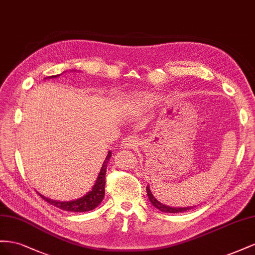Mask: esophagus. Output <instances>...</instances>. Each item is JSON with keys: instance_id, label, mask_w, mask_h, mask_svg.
Listing matches in <instances>:
<instances>
[{"instance_id": "esophagus-1", "label": "esophagus", "mask_w": 255, "mask_h": 255, "mask_svg": "<svg viewBox=\"0 0 255 255\" xmlns=\"http://www.w3.org/2000/svg\"><path fill=\"white\" fill-rule=\"evenodd\" d=\"M136 145H137L136 137L135 136H128V137H126V139H124L122 141L121 146H122V148L130 149V148H134Z\"/></svg>"}]
</instances>
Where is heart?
I'll list each match as a JSON object with an SVG mask.
<instances>
[{
    "label": "heart",
    "mask_w": 255,
    "mask_h": 255,
    "mask_svg": "<svg viewBox=\"0 0 255 255\" xmlns=\"http://www.w3.org/2000/svg\"><path fill=\"white\" fill-rule=\"evenodd\" d=\"M145 98H147V96H145V95H137V99L143 100V99H145Z\"/></svg>",
    "instance_id": "obj_1"
}]
</instances>
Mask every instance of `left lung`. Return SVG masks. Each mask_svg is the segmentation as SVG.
<instances>
[{"label":"left lung","instance_id":"left-lung-1","mask_svg":"<svg viewBox=\"0 0 255 255\" xmlns=\"http://www.w3.org/2000/svg\"><path fill=\"white\" fill-rule=\"evenodd\" d=\"M146 192H147V196H148V199H149L151 204L154 205L157 209H159L160 212L169 213V214H177V213H183V212H186V210H189V209H192L193 208V206H190V207H170V206L163 205L162 203H160L155 198L154 194L151 193L150 189H149V185L146 186Z\"/></svg>","mask_w":255,"mask_h":255}]
</instances>
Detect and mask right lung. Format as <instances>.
<instances>
[{"label":"right lung","instance_id":"obj_1","mask_svg":"<svg viewBox=\"0 0 255 255\" xmlns=\"http://www.w3.org/2000/svg\"><path fill=\"white\" fill-rule=\"evenodd\" d=\"M60 77V75L56 76H50L48 77L49 79ZM47 79V78H45ZM112 154L111 151L108 152V155L106 157L105 162L103 163V166H101L100 172L98 174V177L95 185L93 186L92 190L90 192H87L84 196L74 201H68V202H61V201H54L46 198V196L41 195L39 192L38 194L41 196V198L47 201L49 204L53 205L55 207H59L60 209L63 210H67V212H74V213H84V212H90V210L95 209L101 202H103L105 198V186H106V172H107V165L109 160H110Z\"/></svg>","mask_w":255,"mask_h":255}]
</instances>
